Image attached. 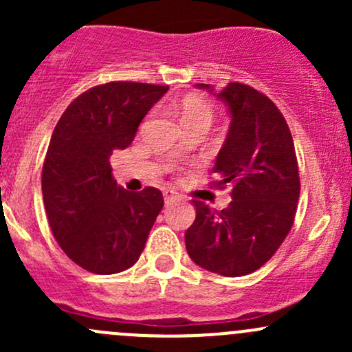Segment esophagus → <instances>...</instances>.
<instances>
[{
	"instance_id": "obj_1",
	"label": "esophagus",
	"mask_w": 352,
	"mask_h": 352,
	"mask_svg": "<svg viewBox=\"0 0 352 352\" xmlns=\"http://www.w3.org/2000/svg\"><path fill=\"white\" fill-rule=\"evenodd\" d=\"M163 197H165V204H166V206L172 204V202L177 199L175 192H173V190H165V192H163Z\"/></svg>"
}]
</instances>
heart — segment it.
Listing matches in <instances>:
<instances>
[{
    "instance_id": "heart-1",
    "label": "heart",
    "mask_w": 352,
    "mask_h": 352,
    "mask_svg": "<svg viewBox=\"0 0 352 352\" xmlns=\"http://www.w3.org/2000/svg\"><path fill=\"white\" fill-rule=\"evenodd\" d=\"M180 117H182L186 129H192V127H208L209 129L214 120V110L204 100L189 97L180 105Z\"/></svg>"
}]
</instances>
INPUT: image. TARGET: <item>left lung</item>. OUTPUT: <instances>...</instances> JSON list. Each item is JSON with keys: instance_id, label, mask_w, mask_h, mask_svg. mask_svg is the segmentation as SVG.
<instances>
[{"instance_id": "left-lung-1", "label": "left lung", "mask_w": 352, "mask_h": 352, "mask_svg": "<svg viewBox=\"0 0 352 352\" xmlns=\"http://www.w3.org/2000/svg\"><path fill=\"white\" fill-rule=\"evenodd\" d=\"M202 90L209 85L199 83ZM232 113L211 186L232 184V202L212 211L194 201L196 219L186 232L189 257L221 276L261 269L289 233L300 199V173L291 131L274 102L248 85L228 83L218 94Z\"/></svg>"}]
</instances>
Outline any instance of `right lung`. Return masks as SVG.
Wrapping results in <instances>:
<instances>
[{
	"instance_id": "1",
	"label": "right lung",
	"mask_w": 352,
	"mask_h": 352,
	"mask_svg": "<svg viewBox=\"0 0 352 352\" xmlns=\"http://www.w3.org/2000/svg\"><path fill=\"white\" fill-rule=\"evenodd\" d=\"M166 85L110 81L74 98L56 124L42 166V196L63 252L94 274L136 264L163 196L129 192L112 179L110 156L133 143L140 122Z\"/></svg>"
}]
</instances>
